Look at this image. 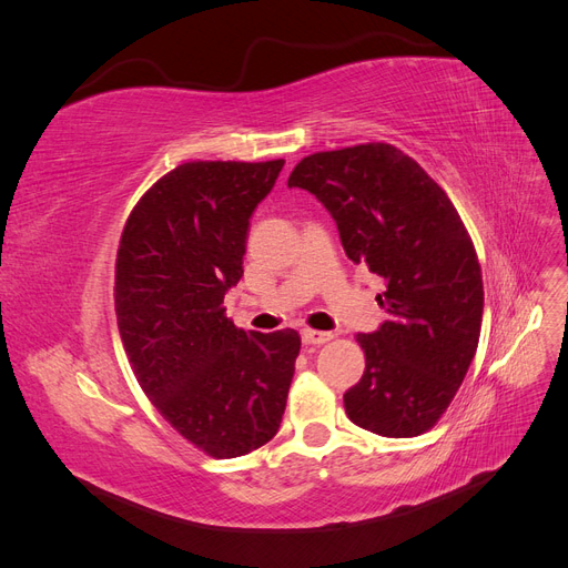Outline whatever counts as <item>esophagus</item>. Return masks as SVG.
<instances>
[{
    "mask_svg": "<svg viewBox=\"0 0 568 568\" xmlns=\"http://www.w3.org/2000/svg\"><path fill=\"white\" fill-rule=\"evenodd\" d=\"M301 338H303L305 346H322V343L332 341V334L329 332H317V329H303Z\"/></svg>",
    "mask_w": 568,
    "mask_h": 568,
    "instance_id": "1",
    "label": "esophagus"
}]
</instances>
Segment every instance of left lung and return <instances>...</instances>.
Here are the masks:
<instances>
[{"label": "left lung", "instance_id": "8db88e82", "mask_svg": "<svg viewBox=\"0 0 568 568\" xmlns=\"http://www.w3.org/2000/svg\"><path fill=\"white\" fill-rule=\"evenodd\" d=\"M288 186L315 194L346 255L386 284V322L357 334L365 374L343 393L348 419L386 438L428 432L467 376L484 317L480 265L453 201L384 142L313 153Z\"/></svg>", "mask_w": 568, "mask_h": 568}]
</instances>
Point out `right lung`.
Listing matches in <instances>:
<instances>
[{
  "label": "right lung",
  "mask_w": 568,
  "mask_h": 568,
  "mask_svg": "<svg viewBox=\"0 0 568 568\" xmlns=\"http://www.w3.org/2000/svg\"><path fill=\"white\" fill-rule=\"evenodd\" d=\"M284 161H194L134 205L115 257V315L132 372L163 419L230 459L280 432L301 336L236 329L225 294L244 274L255 205Z\"/></svg>",
  "instance_id": "right-lung-1"
}]
</instances>
